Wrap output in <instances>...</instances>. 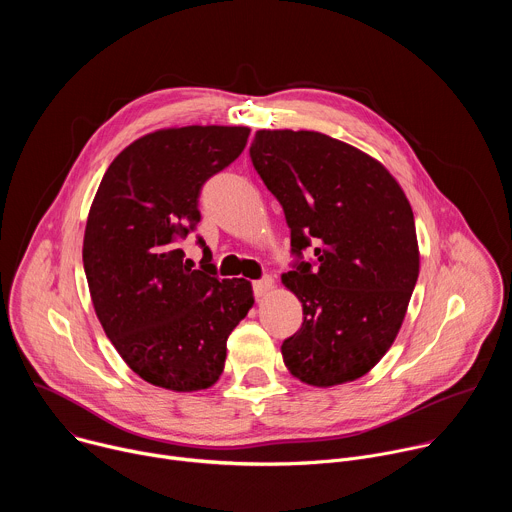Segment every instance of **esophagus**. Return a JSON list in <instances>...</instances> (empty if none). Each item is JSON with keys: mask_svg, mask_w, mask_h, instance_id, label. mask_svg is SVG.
<instances>
[{"mask_svg": "<svg viewBox=\"0 0 512 512\" xmlns=\"http://www.w3.org/2000/svg\"><path fill=\"white\" fill-rule=\"evenodd\" d=\"M271 289H273V279H271V277H263V279H259V281L253 283L255 298H265Z\"/></svg>", "mask_w": 512, "mask_h": 512, "instance_id": "obj_1", "label": "esophagus"}]
</instances>
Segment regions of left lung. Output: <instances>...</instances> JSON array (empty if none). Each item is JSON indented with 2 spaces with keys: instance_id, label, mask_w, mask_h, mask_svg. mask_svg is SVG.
Returning <instances> with one entry per match:
<instances>
[{
  "instance_id": "8db88e82",
  "label": "left lung",
  "mask_w": 512,
  "mask_h": 512,
  "mask_svg": "<svg viewBox=\"0 0 512 512\" xmlns=\"http://www.w3.org/2000/svg\"><path fill=\"white\" fill-rule=\"evenodd\" d=\"M251 160L279 200L291 251L314 247L281 275L304 308L281 344L287 371L312 387L367 375L395 342L419 275L411 204L373 156L318 131L259 129Z\"/></svg>"
}]
</instances>
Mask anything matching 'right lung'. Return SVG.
<instances>
[{"instance_id": "1", "label": "right lung", "mask_w": 512, "mask_h": 512, "mask_svg": "<svg viewBox=\"0 0 512 512\" xmlns=\"http://www.w3.org/2000/svg\"><path fill=\"white\" fill-rule=\"evenodd\" d=\"M245 125H186L129 143L93 198L83 263L95 314L127 367L160 389L194 393L223 375L227 340L255 304L247 279L200 269L176 239L198 223L202 184L235 162Z\"/></svg>"}]
</instances>
